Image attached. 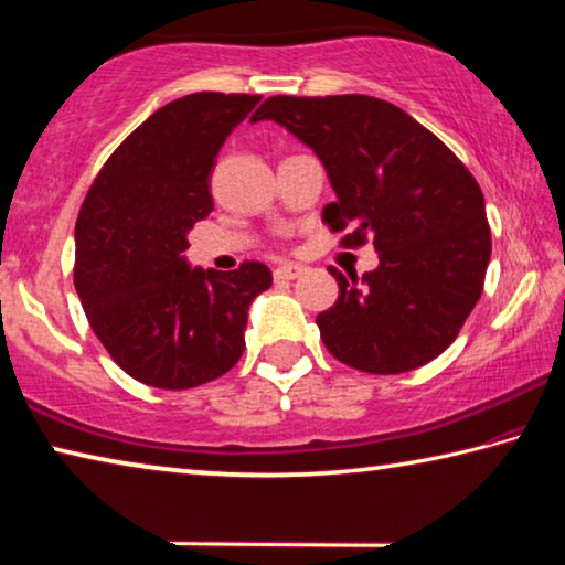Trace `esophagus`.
Here are the masks:
<instances>
[{
	"label": "esophagus",
	"instance_id": "esophagus-1",
	"mask_svg": "<svg viewBox=\"0 0 565 565\" xmlns=\"http://www.w3.org/2000/svg\"><path fill=\"white\" fill-rule=\"evenodd\" d=\"M301 274H306L301 264H281L274 269V279L276 281H294V279H299Z\"/></svg>",
	"mask_w": 565,
	"mask_h": 565
}]
</instances>
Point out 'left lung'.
Returning <instances> with one entry per match:
<instances>
[{
  "mask_svg": "<svg viewBox=\"0 0 565 565\" xmlns=\"http://www.w3.org/2000/svg\"><path fill=\"white\" fill-rule=\"evenodd\" d=\"M274 119L313 149L337 202L323 206L341 246L374 238L379 266L339 281L317 317L333 359L366 374H404L451 347L481 299L491 228L481 186L436 134L366 94L269 97Z\"/></svg>",
  "mask_w": 565,
  "mask_h": 565,
  "instance_id": "left-lung-1",
  "label": "left lung"
}]
</instances>
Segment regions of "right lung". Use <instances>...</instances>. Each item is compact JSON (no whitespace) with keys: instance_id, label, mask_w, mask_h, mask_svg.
Instances as JSON below:
<instances>
[{"instance_id":"obj_1","label":"right lung","mask_w":565,"mask_h":565,"mask_svg":"<svg viewBox=\"0 0 565 565\" xmlns=\"http://www.w3.org/2000/svg\"><path fill=\"white\" fill-rule=\"evenodd\" d=\"M262 97L196 92L169 102L114 149L76 218L74 286L109 356L154 388H194L244 353L248 306L269 266L191 269L186 234L214 209L209 174Z\"/></svg>"}]
</instances>
